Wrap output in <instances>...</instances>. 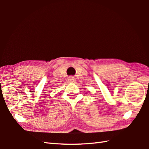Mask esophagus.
Masks as SVG:
<instances>
[{"label":"esophagus","instance_id":"1","mask_svg":"<svg viewBox=\"0 0 149 149\" xmlns=\"http://www.w3.org/2000/svg\"><path fill=\"white\" fill-rule=\"evenodd\" d=\"M68 81L70 82V83H75V79L74 77L73 76H70V77H68Z\"/></svg>","mask_w":149,"mask_h":149}]
</instances>
